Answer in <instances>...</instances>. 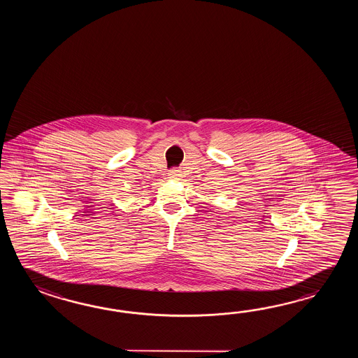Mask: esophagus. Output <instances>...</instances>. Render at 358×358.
Here are the masks:
<instances>
[{"label":"esophagus","instance_id":"1","mask_svg":"<svg viewBox=\"0 0 358 358\" xmlns=\"http://www.w3.org/2000/svg\"><path fill=\"white\" fill-rule=\"evenodd\" d=\"M170 176H179V170H176V169H174V170H171V171H170Z\"/></svg>","mask_w":358,"mask_h":358}]
</instances>
